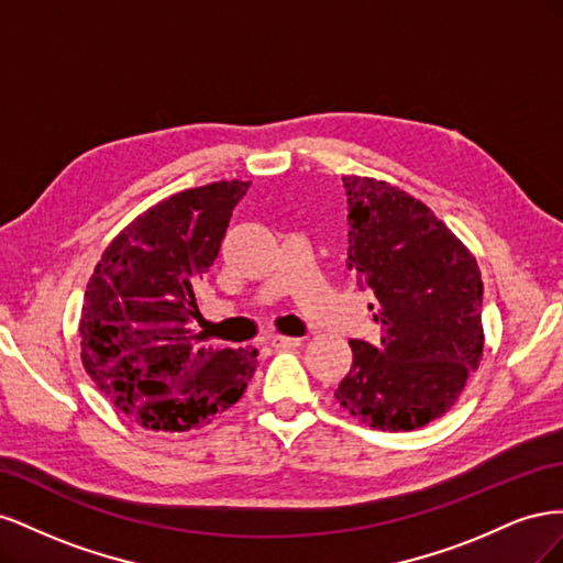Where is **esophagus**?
Returning a JSON list of instances; mask_svg holds the SVG:
<instances>
[{
    "instance_id": "esophagus-1",
    "label": "esophagus",
    "mask_w": 563,
    "mask_h": 563,
    "mask_svg": "<svg viewBox=\"0 0 563 563\" xmlns=\"http://www.w3.org/2000/svg\"><path fill=\"white\" fill-rule=\"evenodd\" d=\"M269 345L275 350H294L300 345V338H291V335H272Z\"/></svg>"
}]
</instances>
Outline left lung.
Wrapping results in <instances>:
<instances>
[{"mask_svg":"<svg viewBox=\"0 0 563 563\" xmlns=\"http://www.w3.org/2000/svg\"><path fill=\"white\" fill-rule=\"evenodd\" d=\"M343 183L347 267L371 288L383 335L350 340L335 399L373 430L411 432L444 416L482 362V272L420 199L368 176Z\"/></svg>","mask_w":563,"mask_h":563,"instance_id":"8db88e82","label":"left lung"}]
</instances>
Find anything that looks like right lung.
Instances as JSON below:
<instances>
[{"mask_svg":"<svg viewBox=\"0 0 563 563\" xmlns=\"http://www.w3.org/2000/svg\"><path fill=\"white\" fill-rule=\"evenodd\" d=\"M251 180H218L162 199L100 255L81 302V364L145 430L187 432L240 401L258 350L197 343V284L218 258Z\"/></svg>","mask_w":563,"mask_h":563,"instance_id":"obj_1","label":"right lung"}]
</instances>
